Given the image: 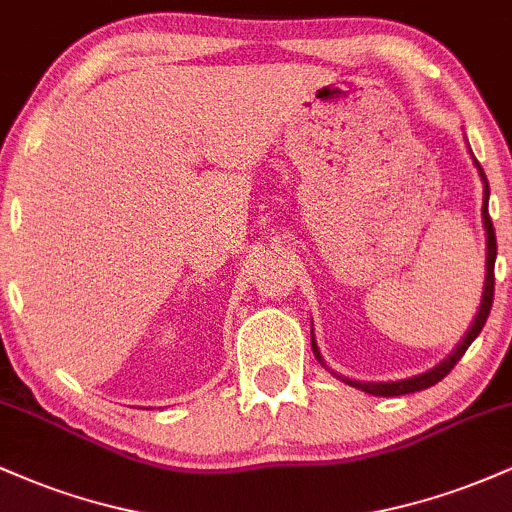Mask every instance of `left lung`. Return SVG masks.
<instances>
[{
	"mask_svg": "<svg viewBox=\"0 0 512 512\" xmlns=\"http://www.w3.org/2000/svg\"><path fill=\"white\" fill-rule=\"evenodd\" d=\"M469 154H472V149H469ZM474 166H477L479 175H481V182H484V204H481V221H484V231H486V276H484V291H481V303H479V310L477 315H474L472 325H469V330L464 332V337L460 339V344L452 349V354L448 358H443V361L438 363L436 368L426 370V373H419V375H411V378H402V380H387V383H368V380H354V378H344V375H337L334 370L327 368L325 358H322L320 349H317V342H315V332L313 327H310V346H313V354L317 361H320V366H325L334 378H339L342 383L356 387V390H363L368 392V395H375V397H399V395H409V392H419V390H426V387L440 383V380L445 378V375L450 373L452 368H455V363L460 361L464 351L469 349V344L474 342V339L479 337V332L484 330L486 325V317L491 313V303H493V264H496V233H493V223H491V216H489V180H486L484 175V168L479 166L477 158L472 156Z\"/></svg>",
	"mask_w": 512,
	"mask_h": 512,
	"instance_id": "8db88e82",
	"label": "left lung"
}]
</instances>
